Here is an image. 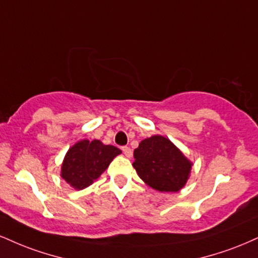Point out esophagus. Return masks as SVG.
Wrapping results in <instances>:
<instances>
[{"label":"esophagus","instance_id":"obj_1","mask_svg":"<svg viewBox=\"0 0 258 258\" xmlns=\"http://www.w3.org/2000/svg\"><path fill=\"white\" fill-rule=\"evenodd\" d=\"M122 153L125 154L126 157H131L132 156V150L128 147H123L122 148Z\"/></svg>","mask_w":258,"mask_h":258}]
</instances>
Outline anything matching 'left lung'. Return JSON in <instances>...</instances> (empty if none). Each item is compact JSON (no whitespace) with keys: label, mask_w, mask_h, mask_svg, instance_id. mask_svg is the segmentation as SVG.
<instances>
[{"label":"left lung","mask_w":258,"mask_h":258,"mask_svg":"<svg viewBox=\"0 0 258 258\" xmlns=\"http://www.w3.org/2000/svg\"><path fill=\"white\" fill-rule=\"evenodd\" d=\"M133 167L143 181L160 192H178L190 176L192 162L163 136H151L135 149Z\"/></svg>","instance_id":"8db88e82"}]
</instances>
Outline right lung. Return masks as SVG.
Masks as SVG:
<instances>
[{
    "mask_svg": "<svg viewBox=\"0 0 258 258\" xmlns=\"http://www.w3.org/2000/svg\"><path fill=\"white\" fill-rule=\"evenodd\" d=\"M120 149L105 145L98 139L77 142L68 149L61 166V178L76 190L88 187L108 168Z\"/></svg>",
    "mask_w": 258,
    "mask_h": 258,
    "instance_id": "right-lung-1",
    "label": "right lung"
}]
</instances>
